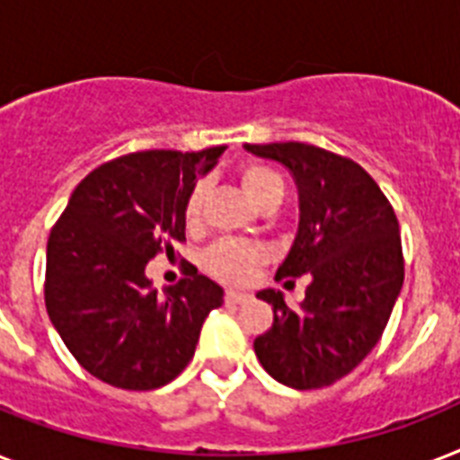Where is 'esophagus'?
Instances as JSON below:
<instances>
[{
  "mask_svg": "<svg viewBox=\"0 0 460 460\" xmlns=\"http://www.w3.org/2000/svg\"><path fill=\"white\" fill-rule=\"evenodd\" d=\"M248 298H251V294H245V291H234V288L226 291V303H245Z\"/></svg>",
  "mask_w": 460,
  "mask_h": 460,
  "instance_id": "esophagus-1",
  "label": "esophagus"
}]
</instances>
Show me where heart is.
Masks as SVG:
<instances>
[{
	"mask_svg": "<svg viewBox=\"0 0 460 460\" xmlns=\"http://www.w3.org/2000/svg\"><path fill=\"white\" fill-rule=\"evenodd\" d=\"M241 186H243V193L248 195V200L255 208L270 200H281V193H284L279 176L272 169L260 164L245 166L243 172H241ZM205 200H208V188H205V183H198L186 202L188 229H198L200 226ZM262 260H265L262 245L245 243V241H219V243L212 245L205 252L202 265H205L209 274H215L217 279L241 284V281L251 279V274L255 272V267Z\"/></svg>",
	"mask_w": 460,
	"mask_h": 460,
	"instance_id": "heart-1",
	"label": "heart"
}]
</instances>
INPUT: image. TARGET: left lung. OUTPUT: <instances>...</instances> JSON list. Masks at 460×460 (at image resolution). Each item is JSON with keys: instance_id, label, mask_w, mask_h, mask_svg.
Segmentation results:
<instances>
[{"instance_id": "1", "label": "left lung", "mask_w": 460, "mask_h": 460, "mask_svg": "<svg viewBox=\"0 0 460 460\" xmlns=\"http://www.w3.org/2000/svg\"><path fill=\"white\" fill-rule=\"evenodd\" d=\"M243 150L279 162L296 179L298 226L277 279H310L298 307H288L279 291H260L274 322L252 343L255 356L291 389L334 385L377 346L403 287L396 215L350 159L305 143Z\"/></svg>"}]
</instances>
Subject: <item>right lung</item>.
<instances>
[{
    "label": "right lung",
    "mask_w": 460,
    "mask_h": 460,
    "mask_svg": "<svg viewBox=\"0 0 460 460\" xmlns=\"http://www.w3.org/2000/svg\"><path fill=\"white\" fill-rule=\"evenodd\" d=\"M226 147L147 150L97 166L47 241L45 303L71 356L107 385L147 392L190 363L224 288L195 270L159 294L147 260L186 241V202Z\"/></svg>",
    "instance_id": "1"
}]
</instances>
